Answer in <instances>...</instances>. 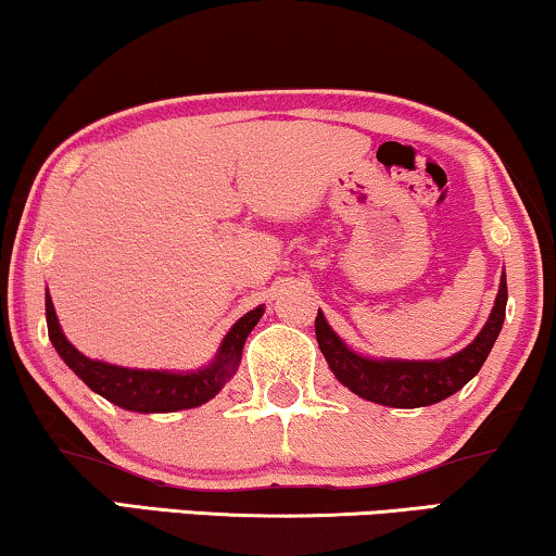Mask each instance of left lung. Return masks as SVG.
<instances>
[{"label": "left lung", "instance_id": "1", "mask_svg": "<svg viewBox=\"0 0 556 556\" xmlns=\"http://www.w3.org/2000/svg\"><path fill=\"white\" fill-rule=\"evenodd\" d=\"M506 301L508 286L506 273H503L498 295H495L493 312H490L485 327L478 331V337L467 348L442 359L367 357L363 352L352 350L329 327L321 308L316 314V342H319L321 355L334 378L359 399L391 408H421L450 399L480 372L503 329Z\"/></svg>", "mask_w": 556, "mask_h": 556}]
</instances>
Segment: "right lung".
<instances>
[{"label": "right lung", "instance_id": "obj_1", "mask_svg": "<svg viewBox=\"0 0 556 556\" xmlns=\"http://www.w3.org/2000/svg\"><path fill=\"white\" fill-rule=\"evenodd\" d=\"M263 312L265 306L261 304L240 316L225 334L212 363L199 367V370H140V367H122L104 363V359H91L84 352H78L63 334L53 299L46 291L48 337L63 363L93 393H99L114 406L135 410V414H170V410L197 408L201 403L212 401L240 367L244 340L255 329V324L261 321Z\"/></svg>", "mask_w": 556, "mask_h": 556}]
</instances>
